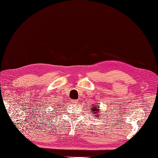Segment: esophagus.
Here are the masks:
<instances>
[{"mask_svg": "<svg viewBox=\"0 0 158 158\" xmlns=\"http://www.w3.org/2000/svg\"><path fill=\"white\" fill-rule=\"evenodd\" d=\"M72 103H74V104H76V103H78V100H72Z\"/></svg>", "mask_w": 158, "mask_h": 158, "instance_id": "1", "label": "esophagus"}]
</instances>
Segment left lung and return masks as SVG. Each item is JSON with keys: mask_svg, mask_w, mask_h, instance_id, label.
Masks as SVG:
<instances>
[{"mask_svg": "<svg viewBox=\"0 0 158 158\" xmlns=\"http://www.w3.org/2000/svg\"><path fill=\"white\" fill-rule=\"evenodd\" d=\"M97 107H98V106H95H95H93V107L89 108L91 110H92V111H91V112H92V113H93V115L96 116V117L98 116V114H99V111H99V108H97Z\"/></svg>", "mask_w": 158, "mask_h": 158, "instance_id": "obj_1", "label": "left lung"}]
</instances>
